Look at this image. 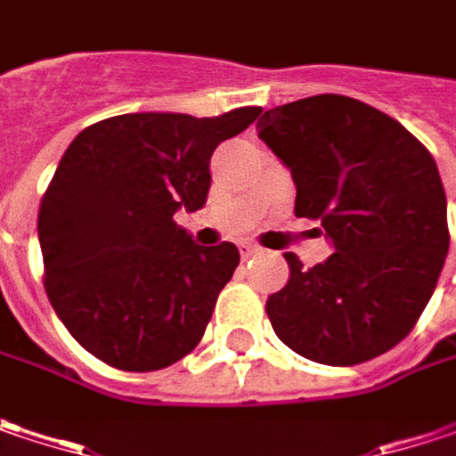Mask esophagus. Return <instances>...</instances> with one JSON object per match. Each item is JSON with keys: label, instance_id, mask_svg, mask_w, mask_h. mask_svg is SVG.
Wrapping results in <instances>:
<instances>
[{"label": "esophagus", "instance_id": "1", "mask_svg": "<svg viewBox=\"0 0 456 456\" xmlns=\"http://www.w3.org/2000/svg\"><path fill=\"white\" fill-rule=\"evenodd\" d=\"M239 251H240V256H243V259H251V256H256V254H259L262 248H259L256 243H251V240H240Z\"/></svg>", "mask_w": 456, "mask_h": 456}]
</instances>
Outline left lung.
Here are the masks:
<instances>
[{
  "label": "left lung",
  "instance_id": "left-lung-1",
  "mask_svg": "<svg viewBox=\"0 0 456 456\" xmlns=\"http://www.w3.org/2000/svg\"><path fill=\"white\" fill-rule=\"evenodd\" d=\"M256 130L292 174L295 213L321 220L333 246L310 269L287 254L289 282L266 300L274 333L330 367L390 352L421 318L449 251L434 156L390 115L341 94L266 110Z\"/></svg>",
  "mask_w": 456,
  "mask_h": 456
}]
</instances>
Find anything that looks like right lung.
Wrapping results in <instances>:
<instances>
[{"instance_id":"obj_1","label":"right lung","mask_w":456,"mask_h":456,"mask_svg":"<svg viewBox=\"0 0 456 456\" xmlns=\"http://www.w3.org/2000/svg\"><path fill=\"white\" fill-rule=\"evenodd\" d=\"M262 107L220 118L130 112L84 127L37 213L45 292L69 333L110 367L164 370L200 344L239 266L174 223L208 202L210 156Z\"/></svg>"}]
</instances>
